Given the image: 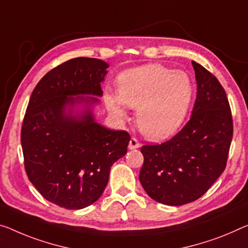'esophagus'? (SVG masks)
Masks as SVG:
<instances>
[{
  "mask_svg": "<svg viewBox=\"0 0 248 248\" xmlns=\"http://www.w3.org/2000/svg\"><path fill=\"white\" fill-rule=\"evenodd\" d=\"M140 142L139 140L135 139V137H132L131 140H129V143H128V147L131 148V150H134V148H139L140 147Z\"/></svg>",
  "mask_w": 248,
  "mask_h": 248,
  "instance_id": "34e87169",
  "label": "esophagus"
}]
</instances>
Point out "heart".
Listing matches in <instances>:
<instances>
[{
  "label": "heart",
  "mask_w": 248,
  "mask_h": 248,
  "mask_svg": "<svg viewBox=\"0 0 248 248\" xmlns=\"http://www.w3.org/2000/svg\"><path fill=\"white\" fill-rule=\"evenodd\" d=\"M193 82L184 71L162 64H147L120 75L117 98L105 97L109 111L120 117L126 112L122 102L136 109V124L151 140H163L181 127L193 98Z\"/></svg>",
  "instance_id": "b5f03b06"
}]
</instances>
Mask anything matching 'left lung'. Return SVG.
Here are the masks:
<instances>
[{"label": "left lung", "mask_w": 248, "mask_h": 248, "mask_svg": "<svg viewBox=\"0 0 248 248\" xmlns=\"http://www.w3.org/2000/svg\"><path fill=\"white\" fill-rule=\"evenodd\" d=\"M192 64L197 95L189 121L170 140L140 148V184L151 199L170 206L190 203L207 192L225 170L233 139L225 90L206 68Z\"/></svg>", "instance_id": "1"}]
</instances>
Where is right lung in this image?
<instances>
[{
  "label": "right lung",
  "mask_w": 248,
  "mask_h": 248,
  "mask_svg": "<svg viewBox=\"0 0 248 248\" xmlns=\"http://www.w3.org/2000/svg\"><path fill=\"white\" fill-rule=\"evenodd\" d=\"M108 67L91 58L68 60L47 72L30 97L21 129L24 167L30 182L51 203L81 209L100 199L109 170L127 152L131 136L94 121L89 109L65 114L66 105L95 103Z\"/></svg>",
  "instance_id": "right-lung-1"
}]
</instances>
